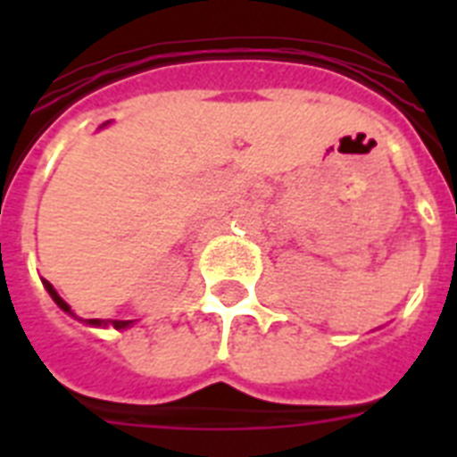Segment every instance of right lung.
I'll return each mask as SVG.
<instances>
[{
    "mask_svg": "<svg viewBox=\"0 0 457 457\" xmlns=\"http://www.w3.org/2000/svg\"><path fill=\"white\" fill-rule=\"evenodd\" d=\"M42 285H45V289H46V292H49V296H52L54 303L59 305L61 311L68 312V315H73V318H78V315H75V312L71 311V305H68L66 301L61 299L59 294H56V289H54V287L49 285L46 279H42ZM82 322H87V325H92V327H116V329H128V327H130L132 322H135V320H99V318H92V320H82Z\"/></svg>",
    "mask_w": 457,
    "mask_h": 457,
    "instance_id": "right-lung-1",
    "label": "right lung"
}]
</instances>
